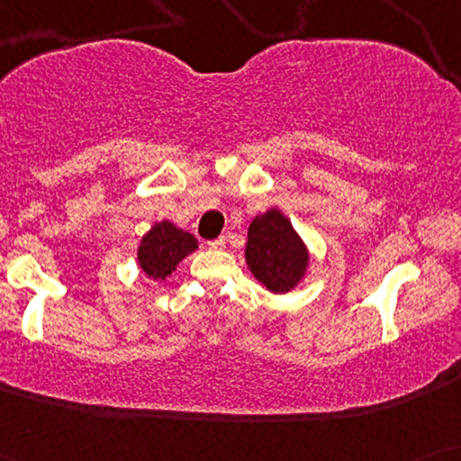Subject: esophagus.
Here are the masks:
<instances>
[{"label": "esophagus", "mask_w": 461, "mask_h": 461, "mask_svg": "<svg viewBox=\"0 0 461 461\" xmlns=\"http://www.w3.org/2000/svg\"><path fill=\"white\" fill-rule=\"evenodd\" d=\"M207 248H210V249H224L226 248V239L224 237L213 239V241L207 243Z\"/></svg>", "instance_id": "1"}]
</instances>
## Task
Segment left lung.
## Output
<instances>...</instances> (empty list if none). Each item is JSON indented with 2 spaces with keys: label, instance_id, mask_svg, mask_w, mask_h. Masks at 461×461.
Segmentation results:
<instances>
[{
  "label": "left lung",
  "instance_id": "1",
  "mask_svg": "<svg viewBox=\"0 0 461 461\" xmlns=\"http://www.w3.org/2000/svg\"><path fill=\"white\" fill-rule=\"evenodd\" d=\"M245 262L268 292L285 294L304 279L308 249L292 222L273 207L251 220Z\"/></svg>",
  "mask_w": 461,
  "mask_h": 461
}]
</instances>
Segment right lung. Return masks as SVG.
<instances>
[{"instance_id": "1", "label": "right lung", "mask_w": 461, "mask_h": 461, "mask_svg": "<svg viewBox=\"0 0 461 461\" xmlns=\"http://www.w3.org/2000/svg\"><path fill=\"white\" fill-rule=\"evenodd\" d=\"M197 249V239L191 232L163 220L150 226L138 245V264L149 279L166 281L188 254Z\"/></svg>"}]
</instances>
